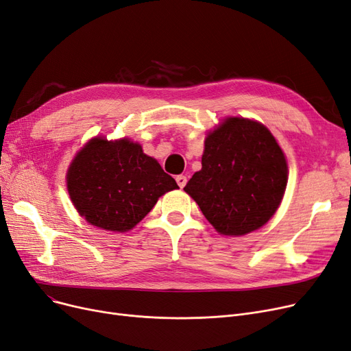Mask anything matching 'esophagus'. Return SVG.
Masks as SVG:
<instances>
[{"mask_svg": "<svg viewBox=\"0 0 351 351\" xmlns=\"http://www.w3.org/2000/svg\"><path fill=\"white\" fill-rule=\"evenodd\" d=\"M186 182H188V179H186L185 175H178L176 176V184H178L179 188H184L186 185Z\"/></svg>", "mask_w": 351, "mask_h": 351, "instance_id": "obj_1", "label": "esophagus"}]
</instances>
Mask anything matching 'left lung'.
<instances>
[{"instance_id": "obj_1", "label": "left lung", "mask_w": 351, "mask_h": 351, "mask_svg": "<svg viewBox=\"0 0 351 351\" xmlns=\"http://www.w3.org/2000/svg\"><path fill=\"white\" fill-rule=\"evenodd\" d=\"M287 162L258 121L228 117L208 134L202 169L184 191L219 234L245 235L276 213L287 186Z\"/></svg>"}]
</instances>
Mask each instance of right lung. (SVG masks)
<instances>
[{
  "mask_svg": "<svg viewBox=\"0 0 351 351\" xmlns=\"http://www.w3.org/2000/svg\"><path fill=\"white\" fill-rule=\"evenodd\" d=\"M175 179L129 139L90 141L67 172V189L82 217L106 231L125 232L139 223Z\"/></svg>",
  "mask_w": 351,
  "mask_h": 351,
  "instance_id": "right-lung-1",
  "label": "right lung"
}]
</instances>
